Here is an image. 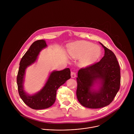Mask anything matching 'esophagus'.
<instances>
[{
  "mask_svg": "<svg viewBox=\"0 0 134 134\" xmlns=\"http://www.w3.org/2000/svg\"><path fill=\"white\" fill-rule=\"evenodd\" d=\"M71 78H75L76 77V72H74V71H71Z\"/></svg>",
  "mask_w": 134,
  "mask_h": 134,
  "instance_id": "34e87169",
  "label": "esophagus"
}]
</instances>
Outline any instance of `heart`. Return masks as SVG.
Wrapping results in <instances>:
<instances>
[{
	"label": "heart",
	"instance_id": "b5f03b06",
	"mask_svg": "<svg viewBox=\"0 0 134 134\" xmlns=\"http://www.w3.org/2000/svg\"><path fill=\"white\" fill-rule=\"evenodd\" d=\"M68 53L72 59L81 58L80 65L82 67H87L93 64L98 59L101 50L99 46L91 42L80 41L69 45Z\"/></svg>",
	"mask_w": 134,
	"mask_h": 134
}]
</instances>
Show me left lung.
Masks as SVG:
<instances>
[{
  "mask_svg": "<svg viewBox=\"0 0 134 134\" xmlns=\"http://www.w3.org/2000/svg\"><path fill=\"white\" fill-rule=\"evenodd\" d=\"M100 43L104 49V55L99 62L78 71L76 78V95L84 107L98 109L110 104L120 88V69L114 53ZM97 83L99 88L95 89Z\"/></svg>",
  "mask_w": 134,
  "mask_h": 134,
  "instance_id": "8db88e82",
  "label": "left lung"
}]
</instances>
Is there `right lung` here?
<instances>
[{
	"label": "right lung",
	"instance_id": "add662e5",
	"mask_svg": "<svg viewBox=\"0 0 134 134\" xmlns=\"http://www.w3.org/2000/svg\"><path fill=\"white\" fill-rule=\"evenodd\" d=\"M47 47L44 40L34 42L22 58L17 76L19 95L27 105L35 110L47 109L52 105L55 101L57 90L71 77L68 68L60 71L54 70L51 72L44 86L39 92L32 95L25 92L23 83L26 69L36 62L40 52Z\"/></svg>",
	"mask_w": 134,
	"mask_h": 134
}]
</instances>
